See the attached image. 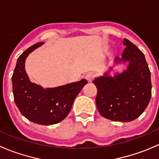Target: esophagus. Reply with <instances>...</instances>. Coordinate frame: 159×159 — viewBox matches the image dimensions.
I'll return each instance as SVG.
<instances>
[{
	"instance_id": "obj_1",
	"label": "esophagus",
	"mask_w": 159,
	"mask_h": 159,
	"mask_svg": "<svg viewBox=\"0 0 159 159\" xmlns=\"http://www.w3.org/2000/svg\"><path fill=\"white\" fill-rule=\"evenodd\" d=\"M93 78H94V74H93L92 72H89V73L86 74L85 78L89 81H91V80L93 79Z\"/></svg>"
}]
</instances>
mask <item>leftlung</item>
<instances>
[{"mask_svg":"<svg viewBox=\"0 0 159 159\" xmlns=\"http://www.w3.org/2000/svg\"><path fill=\"white\" fill-rule=\"evenodd\" d=\"M125 48L121 57H116L114 66L127 63V68L114 76L110 67L93 83L98 89L96 105L104 118L115 121L129 122L139 118L148 106L152 96L151 73L143 53L133 43L124 38Z\"/></svg>","mask_w":159,"mask_h":159,"instance_id":"8db88e82","label":"left lung"}]
</instances>
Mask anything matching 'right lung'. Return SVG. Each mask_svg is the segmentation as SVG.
<instances>
[{
  "mask_svg": "<svg viewBox=\"0 0 159 159\" xmlns=\"http://www.w3.org/2000/svg\"><path fill=\"white\" fill-rule=\"evenodd\" d=\"M44 42L34 44L17 58L12 75L14 102L21 115L34 123L43 125L57 124L69 114L75 98L88 83L86 79L55 88L44 89L31 82L25 70L29 54Z\"/></svg>",
  "mask_w": 159,
  "mask_h": 159,
  "instance_id": "add662e5",
  "label": "right lung"
}]
</instances>
